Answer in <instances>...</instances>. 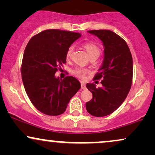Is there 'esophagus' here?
<instances>
[{"label": "esophagus", "mask_w": 155, "mask_h": 155, "mask_svg": "<svg viewBox=\"0 0 155 155\" xmlns=\"http://www.w3.org/2000/svg\"><path fill=\"white\" fill-rule=\"evenodd\" d=\"M81 89L82 90H86V85H85V83L83 82V81H81Z\"/></svg>", "instance_id": "esophagus-1"}]
</instances>
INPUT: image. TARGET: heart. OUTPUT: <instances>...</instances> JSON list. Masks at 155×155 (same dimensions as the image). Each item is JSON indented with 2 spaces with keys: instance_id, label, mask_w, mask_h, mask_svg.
<instances>
[{
  "instance_id": "b5f03b06",
  "label": "heart",
  "mask_w": 155,
  "mask_h": 155,
  "mask_svg": "<svg viewBox=\"0 0 155 155\" xmlns=\"http://www.w3.org/2000/svg\"><path fill=\"white\" fill-rule=\"evenodd\" d=\"M83 47H84V49H86L87 52L88 53L90 58L92 57H96V58H98L101 54V49L98 47V46L95 43L92 41H87L85 43L83 44ZM73 51H74V47L71 46L68 48L66 51V58L67 59H70L71 58ZM73 74L75 75L76 77L79 78V79H84L85 77V76L87 75V74L89 73V70L87 68H84L81 67H76V68H74L73 70Z\"/></svg>"
}]
</instances>
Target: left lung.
Instances as JSON below:
<instances>
[{"mask_svg": "<svg viewBox=\"0 0 155 155\" xmlns=\"http://www.w3.org/2000/svg\"><path fill=\"white\" fill-rule=\"evenodd\" d=\"M88 33L98 37L104 47L102 66L94 79H101L102 87L87 83L92 93L86 103L87 111L94 117H105L117 110L125 100L133 80V58L127 43L120 35L108 30H93Z\"/></svg>", "mask_w": 155, "mask_h": 155, "instance_id": "obj_1", "label": "left lung"}]
</instances>
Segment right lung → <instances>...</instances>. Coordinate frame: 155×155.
Returning <instances> with one entry per match:
<instances>
[{
	"label": "right lung",
	"mask_w": 155,
	"mask_h": 155,
	"mask_svg": "<svg viewBox=\"0 0 155 155\" xmlns=\"http://www.w3.org/2000/svg\"><path fill=\"white\" fill-rule=\"evenodd\" d=\"M80 37L79 33L49 29L32 37L27 44L21 67L23 84L32 104L44 114L64 113L81 88L75 77L60 79L54 75L66 63L68 48Z\"/></svg>",
	"instance_id": "right-lung-1"
}]
</instances>
